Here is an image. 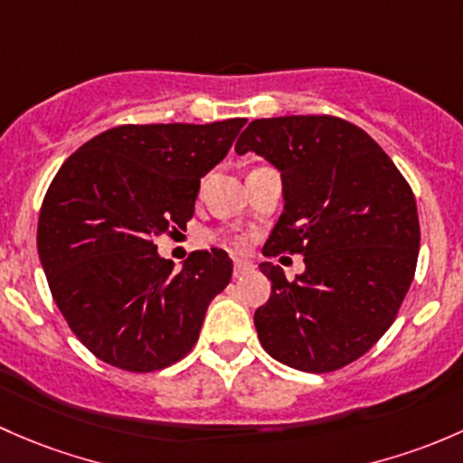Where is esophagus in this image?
I'll use <instances>...</instances> for the list:
<instances>
[{
  "label": "esophagus",
  "instance_id": "1",
  "mask_svg": "<svg viewBox=\"0 0 463 463\" xmlns=\"http://www.w3.org/2000/svg\"><path fill=\"white\" fill-rule=\"evenodd\" d=\"M251 269H254V267H251L250 263H245V260H236V265H233V276H236V279H241V276L250 274Z\"/></svg>",
  "mask_w": 463,
  "mask_h": 463
}]
</instances>
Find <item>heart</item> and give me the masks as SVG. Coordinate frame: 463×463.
Masks as SVG:
<instances>
[{
	"label": "heart",
	"mask_w": 463,
	"mask_h": 463,
	"mask_svg": "<svg viewBox=\"0 0 463 463\" xmlns=\"http://www.w3.org/2000/svg\"><path fill=\"white\" fill-rule=\"evenodd\" d=\"M233 245H236V247H241V245H242V242H241V241H233Z\"/></svg>",
	"instance_id": "heart-1"
}]
</instances>
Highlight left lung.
I'll return each mask as SVG.
<instances>
[{"instance_id":"8db88e82","label":"left lung","mask_w":463,"mask_h":463,"mask_svg":"<svg viewBox=\"0 0 463 463\" xmlns=\"http://www.w3.org/2000/svg\"><path fill=\"white\" fill-rule=\"evenodd\" d=\"M254 151L280 171L283 213L263 254H303L305 271L271 280L254 314L265 352L303 373H330L364 356L406 298L419 256L412 189L364 131L332 116L250 122L236 154Z\"/></svg>"}]
</instances>
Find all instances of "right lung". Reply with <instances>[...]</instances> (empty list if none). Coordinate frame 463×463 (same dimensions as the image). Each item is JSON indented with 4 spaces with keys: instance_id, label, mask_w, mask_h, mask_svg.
Here are the masks:
<instances>
[{
    "instance_id": "add662e5",
    "label": "right lung",
    "mask_w": 463,
    "mask_h": 463,
    "mask_svg": "<svg viewBox=\"0 0 463 463\" xmlns=\"http://www.w3.org/2000/svg\"><path fill=\"white\" fill-rule=\"evenodd\" d=\"M245 122L122 125L57 171L37 222L40 263L69 327L104 364L154 373L198 341L209 303L232 280V259L213 247L174 269L154 238L187 227L200 178Z\"/></svg>"
}]
</instances>
